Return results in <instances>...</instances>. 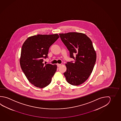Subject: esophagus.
Here are the masks:
<instances>
[{
  "mask_svg": "<svg viewBox=\"0 0 121 121\" xmlns=\"http://www.w3.org/2000/svg\"><path fill=\"white\" fill-rule=\"evenodd\" d=\"M57 67H59L61 65V64H57Z\"/></svg>",
  "mask_w": 121,
  "mask_h": 121,
  "instance_id": "obj_1",
  "label": "esophagus"
}]
</instances>
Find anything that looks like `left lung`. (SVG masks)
<instances>
[{
  "instance_id": "1",
  "label": "left lung",
  "mask_w": 121,
  "mask_h": 121,
  "mask_svg": "<svg viewBox=\"0 0 121 121\" xmlns=\"http://www.w3.org/2000/svg\"><path fill=\"white\" fill-rule=\"evenodd\" d=\"M59 35L69 52L70 57L74 60L66 64L64 75L68 83L78 86L88 79L94 67L96 55L92 42L83 33L69 32Z\"/></svg>"
}]
</instances>
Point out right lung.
I'll return each mask as SVG.
<instances>
[{"label":"right lung","mask_w":121,"mask_h":121,"mask_svg":"<svg viewBox=\"0 0 121 121\" xmlns=\"http://www.w3.org/2000/svg\"><path fill=\"white\" fill-rule=\"evenodd\" d=\"M59 38L57 34L37 35L27 39L22 45L20 65L25 75L34 86L44 88L50 84L57 65L43 64L48 58L50 47Z\"/></svg>","instance_id":"add662e5"}]
</instances>
